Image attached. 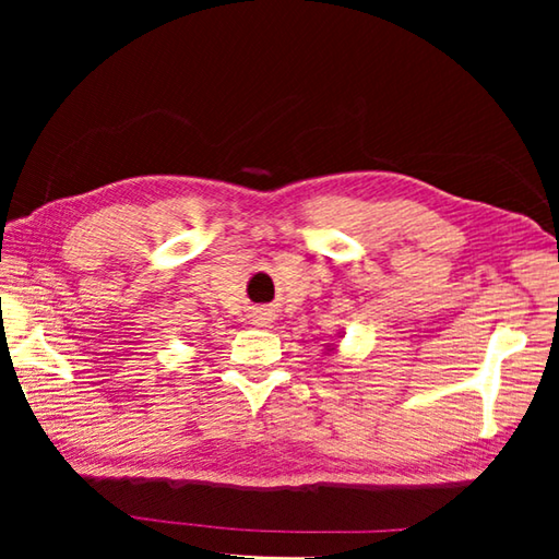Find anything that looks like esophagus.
I'll use <instances>...</instances> for the list:
<instances>
[{
    "mask_svg": "<svg viewBox=\"0 0 559 559\" xmlns=\"http://www.w3.org/2000/svg\"><path fill=\"white\" fill-rule=\"evenodd\" d=\"M253 320H257V325H269L273 318H271V313H266V310H257V318Z\"/></svg>",
    "mask_w": 559,
    "mask_h": 559,
    "instance_id": "obj_1",
    "label": "esophagus"
}]
</instances>
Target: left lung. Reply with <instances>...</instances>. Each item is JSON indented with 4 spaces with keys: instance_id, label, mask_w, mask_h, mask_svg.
Returning <instances> with one entry per match:
<instances>
[{
    "instance_id": "obj_1",
    "label": "left lung",
    "mask_w": 559,
    "mask_h": 559,
    "mask_svg": "<svg viewBox=\"0 0 559 559\" xmlns=\"http://www.w3.org/2000/svg\"><path fill=\"white\" fill-rule=\"evenodd\" d=\"M328 349H335V347H328Z\"/></svg>"
}]
</instances>
